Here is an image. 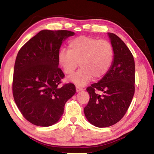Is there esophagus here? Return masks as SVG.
Segmentation results:
<instances>
[{"instance_id":"esophagus-1","label":"esophagus","mask_w":154,"mask_h":154,"mask_svg":"<svg viewBox=\"0 0 154 154\" xmlns=\"http://www.w3.org/2000/svg\"><path fill=\"white\" fill-rule=\"evenodd\" d=\"M76 92H80V91L84 90V89L82 88L79 87V86H76Z\"/></svg>"}]
</instances>
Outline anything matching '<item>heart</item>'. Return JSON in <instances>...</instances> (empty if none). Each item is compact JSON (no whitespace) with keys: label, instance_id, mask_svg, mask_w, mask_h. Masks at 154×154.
Returning a JSON list of instances; mask_svg holds the SVG:
<instances>
[{"label":"heart","instance_id":"heart-1","mask_svg":"<svg viewBox=\"0 0 154 154\" xmlns=\"http://www.w3.org/2000/svg\"><path fill=\"white\" fill-rule=\"evenodd\" d=\"M58 59L64 72L70 75L78 66L82 67L68 80L78 86H84L92 79L100 78L108 72L114 60V49L107 40L81 36L69 42L68 51H59Z\"/></svg>","mask_w":154,"mask_h":154}]
</instances>
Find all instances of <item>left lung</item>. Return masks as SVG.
<instances>
[{
	"label": "left lung",
	"instance_id": "1",
	"mask_svg": "<svg viewBox=\"0 0 154 154\" xmlns=\"http://www.w3.org/2000/svg\"><path fill=\"white\" fill-rule=\"evenodd\" d=\"M114 49V60L108 72L98 82L87 88L90 100L84 109L91 124L106 128L116 124L124 117L135 92V62L125 44L116 34L108 32ZM96 89L104 94L97 95Z\"/></svg>",
	"mask_w": 154,
	"mask_h": 154
}]
</instances>
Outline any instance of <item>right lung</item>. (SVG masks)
I'll list each match as a JSON object with an SVG mask.
<instances>
[{"label":"right lung","instance_id":"obj_1","mask_svg":"<svg viewBox=\"0 0 154 154\" xmlns=\"http://www.w3.org/2000/svg\"><path fill=\"white\" fill-rule=\"evenodd\" d=\"M74 34L68 30H41L18 53L12 93L21 114L34 125L48 127L57 123L66 102L76 93L72 83L58 86L64 77L58 68V52L62 42Z\"/></svg>","mask_w":154,"mask_h":154}]
</instances>
